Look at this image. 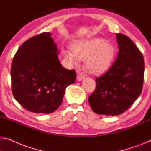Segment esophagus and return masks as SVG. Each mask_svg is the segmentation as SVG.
I'll return each instance as SVG.
<instances>
[{
    "instance_id": "34e87169",
    "label": "esophagus",
    "mask_w": 151,
    "mask_h": 151,
    "mask_svg": "<svg viewBox=\"0 0 151 151\" xmlns=\"http://www.w3.org/2000/svg\"><path fill=\"white\" fill-rule=\"evenodd\" d=\"M85 77V75L82 73H77V76H76V78H77L78 81H81Z\"/></svg>"
}]
</instances>
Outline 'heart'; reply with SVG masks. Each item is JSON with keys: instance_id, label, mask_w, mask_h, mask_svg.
I'll return each instance as SVG.
<instances>
[{"instance_id": "1", "label": "heart", "mask_w": 151, "mask_h": 151, "mask_svg": "<svg viewBox=\"0 0 151 151\" xmlns=\"http://www.w3.org/2000/svg\"><path fill=\"white\" fill-rule=\"evenodd\" d=\"M69 49L63 51L66 59L77 64L79 59L85 60L86 67L90 73L101 74L109 68L115 56V48L110 42L102 38L76 40Z\"/></svg>"}]
</instances>
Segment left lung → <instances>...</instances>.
Segmentation results:
<instances>
[{
    "label": "left lung",
    "instance_id": "8db88e82",
    "mask_svg": "<svg viewBox=\"0 0 151 151\" xmlns=\"http://www.w3.org/2000/svg\"><path fill=\"white\" fill-rule=\"evenodd\" d=\"M119 53L104 75L96 79L95 91L89 96L92 111L106 116L119 115L129 109L142 91L143 55L129 37L116 33Z\"/></svg>",
    "mask_w": 151,
    "mask_h": 151
}]
</instances>
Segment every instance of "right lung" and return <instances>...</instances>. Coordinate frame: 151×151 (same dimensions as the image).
<instances>
[{"label":"right lung","instance_id":"1","mask_svg":"<svg viewBox=\"0 0 151 151\" xmlns=\"http://www.w3.org/2000/svg\"><path fill=\"white\" fill-rule=\"evenodd\" d=\"M51 34L42 32L24 42L11 64L12 93L19 104L35 113H51L62 104L76 72L63 67Z\"/></svg>","mask_w":151,"mask_h":151}]
</instances>
